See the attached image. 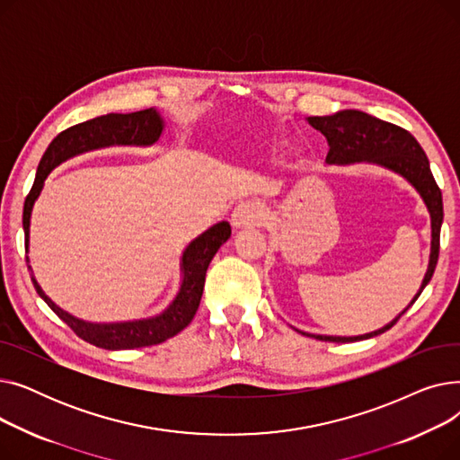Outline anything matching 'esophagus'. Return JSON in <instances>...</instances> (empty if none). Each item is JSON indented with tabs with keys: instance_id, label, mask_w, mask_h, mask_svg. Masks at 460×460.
<instances>
[{
	"instance_id": "esophagus-1",
	"label": "esophagus",
	"mask_w": 460,
	"mask_h": 460,
	"mask_svg": "<svg viewBox=\"0 0 460 460\" xmlns=\"http://www.w3.org/2000/svg\"><path fill=\"white\" fill-rule=\"evenodd\" d=\"M261 220H262V208L255 201H243V203L234 207V210L231 214V224L236 229L253 226Z\"/></svg>"
}]
</instances>
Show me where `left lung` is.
<instances>
[{
    "label": "left lung",
    "mask_w": 460,
    "mask_h": 460,
    "mask_svg": "<svg viewBox=\"0 0 460 460\" xmlns=\"http://www.w3.org/2000/svg\"><path fill=\"white\" fill-rule=\"evenodd\" d=\"M305 120L313 128L319 130L328 141L330 149L326 155V165L373 164V165L388 169V172H394L399 177H402L418 191V196L427 207V212L430 217V253H429L427 272L414 298L410 300V304L399 313L395 319H392L388 324H384L378 330L361 333V335H321V333H307L295 328L302 335L315 337L319 341H330V343H352V341L369 340V337L380 335L385 330H390L401 319V315H404L406 309L418 300V296L430 281L434 269H437L438 252H440V227L444 222L442 191L437 186V182H434L430 165L421 149V145L404 128L395 127L392 123H385V120H380L359 110H343L333 115L307 117Z\"/></svg>",
    "instance_id": "obj_1"
}]
</instances>
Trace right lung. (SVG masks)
Masks as SVG:
<instances>
[{
	"instance_id": "obj_1",
	"label": "right lung",
	"mask_w": 460,
	"mask_h": 460,
	"mask_svg": "<svg viewBox=\"0 0 460 460\" xmlns=\"http://www.w3.org/2000/svg\"><path fill=\"white\" fill-rule=\"evenodd\" d=\"M165 120L156 108H149L134 113H108L85 120L82 125L70 127L61 132L50 145L37 167V177L30 196L23 203V234H26V250L30 252V224L35 201L39 199L48 179L58 165L63 162L85 155L89 151H99L106 147H153L162 137ZM231 236L229 222H217L201 234L188 243L181 255V285L179 291L160 313L151 317L115 321V323H91L84 321L72 313L59 307L48 296L39 281L35 279L33 269L28 259V269L31 281L39 296L50 305L56 315L66 323L72 330L87 343L106 350H128L139 347H151L164 343L169 337L182 332L196 315L201 302L207 269L224 243Z\"/></svg>"
}]
</instances>
